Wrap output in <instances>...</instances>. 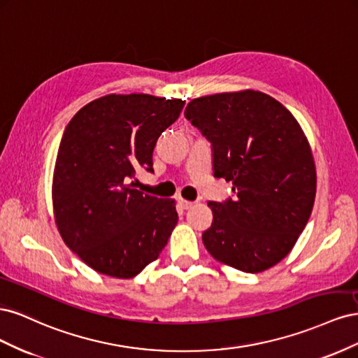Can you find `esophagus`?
I'll return each instance as SVG.
<instances>
[{"mask_svg": "<svg viewBox=\"0 0 358 358\" xmlns=\"http://www.w3.org/2000/svg\"><path fill=\"white\" fill-rule=\"evenodd\" d=\"M178 203H179V206H180L182 209H189V208H192V206H194V203H192V201H188V200L182 199V197H179V199H178Z\"/></svg>", "mask_w": 358, "mask_h": 358, "instance_id": "34e87169", "label": "esophagus"}]
</instances>
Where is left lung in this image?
<instances>
[{
  "instance_id": "obj_1",
  "label": "left lung",
  "mask_w": 358,
  "mask_h": 358,
  "mask_svg": "<svg viewBox=\"0 0 358 358\" xmlns=\"http://www.w3.org/2000/svg\"><path fill=\"white\" fill-rule=\"evenodd\" d=\"M185 117L212 145L213 176L233 183L234 199L208 203L206 249L246 273L278 264L305 230L317 192L315 162L296 117L251 90L200 96Z\"/></svg>"
}]
</instances>
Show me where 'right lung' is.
I'll return each instance as SVG.
<instances>
[{"label":"right lung","instance_id":"obj_1","mask_svg":"<svg viewBox=\"0 0 358 358\" xmlns=\"http://www.w3.org/2000/svg\"><path fill=\"white\" fill-rule=\"evenodd\" d=\"M185 101L110 94L73 116L62 134L52 183L62 241L95 272L134 278L159 257L178 224L175 200L134 189L154 171L157 140Z\"/></svg>","mask_w":358,"mask_h":358}]
</instances>
